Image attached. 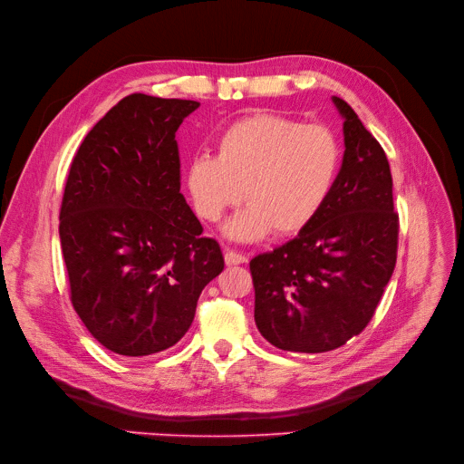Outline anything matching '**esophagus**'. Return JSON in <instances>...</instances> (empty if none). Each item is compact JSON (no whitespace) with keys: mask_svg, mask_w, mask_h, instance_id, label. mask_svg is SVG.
Instances as JSON below:
<instances>
[{"mask_svg":"<svg viewBox=\"0 0 464 464\" xmlns=\"http://www.w3.org/2000/svg\"><path fill=\"white\" fill-rule=\"evenodd\" d=\"M225 260H227L228 266H236V264H244V262H247V256H246L244 253H237V251H230V249H227V251H225Z\"/></svg>","mask_w":464,"mask_h":464,"instance_id":"esophagus-1","label":"esophagus"}]
</instances>
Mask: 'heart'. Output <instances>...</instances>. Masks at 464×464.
I'll use <instances>...</instances> for the list:
<instances>
[{"label":"heart","mask_w":464,"mask_h":464,"mask_svg":"<svg viewBox=\"0 0 464 464\" xmlns=\"http://www.w3.org/2000/svg\"><path fill=\"white\" fill-rule=\"evenodd\" d=\"M343 162L340 138L326 124L256 113L220 131L217 157L198 154L185 173L196 213L215 223L241 198L249 206L227 225L232 239L255 241L272 230L295 236L333 196Z\"/></svg>","instance_id":"1"}]
</instances>
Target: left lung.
Returning <instances> with one entry per match:
<instances>
[{
    "mask_svg": "<svg viewBox=\"0 0 464 464\" xmlns=\"http://www.w3.org/2000/svg\"><path fill=\"white\" fill-rule=\"evenodd\" d=\"M343 162L330 200L296 237L249 264L255 323L272 345L324 353L361 334L392 276L399 215L385 150L342 98Z\"/></svg>",
    "mask_w": 464,
    "mask_h": 464,
    "instance_id": "left-lung-1",
    "label": "left lung"
}]
</instances>
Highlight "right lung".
Returning <instances> with one entry per match:
<instances>
[{"label": "right lung", "mask_w": 464, "mask_h": 464, "mask_svg": "<svg viewBox=\"0 0 464 464\" xmlns=\"http://www.w3.org/2000/svg\"><path fill=\"white\" fill-rule=\"evenodd\" d=\"M200 107L122 98L86 134L60 208L72 304L103 347L147 357L178 343L225 268L181 190L175 131Z\"/></svg>", "instance_id": "right-lung-1"}]
</instances>
